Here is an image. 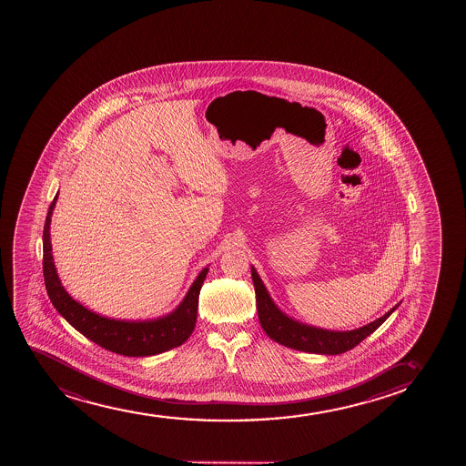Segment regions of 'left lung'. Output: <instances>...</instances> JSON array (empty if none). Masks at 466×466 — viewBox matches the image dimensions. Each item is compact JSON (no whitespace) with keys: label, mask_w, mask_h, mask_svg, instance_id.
<instances>
[{"label":"left lung","mask_w":466,"mask_h":466,"mask_svg":"<svg viewBox=\"0 0 466 466\" xmlns=\"http://www.w3.org/2000/svg\"><path fill=\"white\" fill-rule=\"evenodd\" d=\"M252 279L255 284V294H257L258 317H259L262 329L275 342L281 343L284 347L294 348L299 351H305V353L332 354V356L345 353L362 342L365 338H369L371 332H375L398 306L391 308L378 320L371 321L369 325L353 331H328L323 328L299 323L286 316L283 310H279V306L275 305L270 299L255 268H252Z\"/></svg>","instance_id":"8db88e82"}]
</instances>
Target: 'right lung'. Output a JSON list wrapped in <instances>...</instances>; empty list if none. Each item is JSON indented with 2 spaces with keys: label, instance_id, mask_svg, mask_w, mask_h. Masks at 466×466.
<instances>
[{
  "label": "right lung",
  "instance_id": "obj_1",
  "mask_svg": "<svg viewBox=\"0 0 466 466\" xmlns=\"http://www.w3.org/2000/svg\"><path fill=\"white\" fill-rule=\"evenodd\" d=\"M56 200L57 194L49 205L48 216L43 227V277L49 299L53 301L54 308L59 310L60 316L86 339H90L91 342L97 343L99 347L106 348L112 353L123 354L128 358L154 356L187 342L196 327L198 294L208 273V268L198 273L182 303L167 316L143 321L116 320L99 316L73 299L57 277L53 261V247L49 239V225Z\"/></svg>",
  "mask_w": 466,
  "mask_h": 466
}]
</instances>
